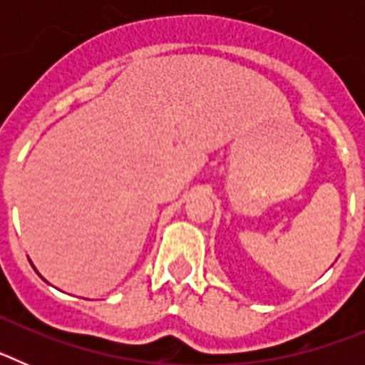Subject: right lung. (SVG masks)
Here are the masks:
<instances>
[{"label": "right lung", "mask_w": 365, "mask_h": 365, "mask_svg": "<svg viewBox=\"0 0 365 365\" xmlns=\"http://www.w3.org/2000/svg\"><path fill=\"white\" fill-rule=\"evenodd\" d=\"M34 270H36V269H34ZM36 272H38V270H36Z\"/></svg>", "instance_id": "obj_1"}]
</instances>
